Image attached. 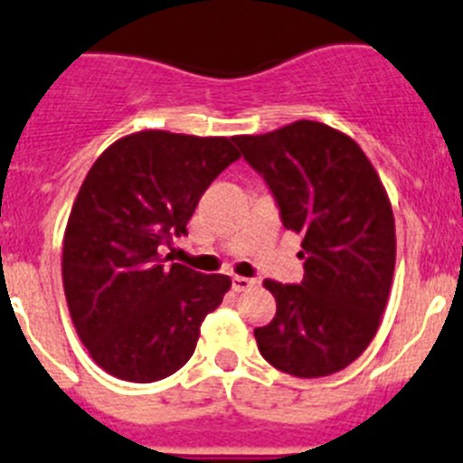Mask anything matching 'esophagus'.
I'll return each instance as SVG.
<instances>
[{
  "label": "esophagus",
  "mask_w": 463,
  "mask_h": 463,
  "mask_svg": "<svg viewBox=\"0 0 463 463\" xmlns=\"http://www.w3.org/2000/svg\"><path fill=\"white\" fill-rule=\"evenodd\" d=\"M253 286H258L256 279L232 277V290H235V293H241V290H249V288H253Z\"/></svg>",
  "instance_id": "esophagus-1"
}]
</instances>
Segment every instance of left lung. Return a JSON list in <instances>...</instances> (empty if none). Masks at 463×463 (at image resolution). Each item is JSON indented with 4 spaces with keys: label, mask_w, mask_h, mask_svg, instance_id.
<instances>
[{
    "label": "left lung",
    "mask_w": 463,
    "mask_h": 463,
    "mask_svg": "<svg viewBox=\"0 0 463 463\" xmlns=\"http://www.w3.org/2000/svg\"><path fill=\"white\" fill-rule=\"evenodd\" d=\"M237 145L283 226L302 235V283L262 281L277 316L253 330L258 351L290 376L341 372L372 344L390 298L397 235L385 186L360 145L327 124L299 119Z\"/></svg>",
    "instance_id": "8db88e82"
}]
</instances>
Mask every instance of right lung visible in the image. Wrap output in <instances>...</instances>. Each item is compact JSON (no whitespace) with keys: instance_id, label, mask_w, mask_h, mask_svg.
<instances>
[{"instance_id":"1","label":"right lung","mask_w":463,"mask_h":463,"mask_svg":"<svg viewBox=\"0 0 463 463\" xmlns=\"http://www.w3.org/2000/svg\"><path fill=\"white\" fill-rule=\"evenodd\" d=\"M237 136L136 131L94 161L69 214L61 281L71 320L110 376L154 383L189 362L226 274L164 265L207 186L240 159Z\"/></svg>"}]
</instances>
